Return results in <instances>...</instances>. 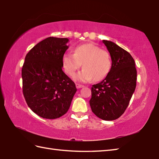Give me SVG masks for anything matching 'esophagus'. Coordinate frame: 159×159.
<instances>
[{
	"mask_svg": "<svg viewBox=\"0 0 159 159\" xmlns=\"http://www.w3.org/2000/svg\"><path fill=\"white\" fill-rule=\"evenodd\" d=\"M76 87L77 89H80V88H82V87H84L85 86H84L83 85H80V84L76 83Z\"/></svg>",
	"mask_w": 159,
	"mask_h": 159,
	"instance_id": "34e87169",
	"label": "esophagus"
}]
</instances>
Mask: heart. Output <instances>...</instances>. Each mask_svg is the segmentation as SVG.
Instances as JSON below:
<instances>
[{
	"instance_id": "heart-1",
	"label": "heart",
	"mask_w": 159,
	"mask_h": 159,
	"mask_svg": "<svg viewBox=\"0 0 159 159\" xmlns=\"http://www.w3.org/2000/svg\"><path fill=\"white\" fill-rule=\"evenodd\" d=\"M62 62L64 70L70 76H73L83 63V69L74 76V80L82 83L89 82L93 79L96 81L104 79L111 67L109 52L93 43L76 46L74 54L65 53Z\"/></svg>"
}]
</instances>
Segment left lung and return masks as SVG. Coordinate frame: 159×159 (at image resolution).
I'll list each match as a JSON object with an SVG mask.
<instances>
[{"label":"left lung","instance_id":"obj_1","mask_svg":"<svg viewBox=\"0 0 159 159\" xmlns=\"http://www.w3.org/2000/svg\"><path fill=\"white\" fill-rule=\"evenodd\" d=\"M102 42L112 61L105 79L93 85L89 104L92 112L103 120H115L126 111L135 90L137 70L130 54L116 43Z\"/></svg>","mask_w":159,"mask_h":159}]
</instances>
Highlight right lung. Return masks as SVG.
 <instances>
[{
	"label": "right lung",
	"instance_id": "right-lung-1",
	"mask_svg": "<svg viewBox=\"0 0 159 159\" xmlns=\"http://www.w3.org/2000/svg\"><path fill=\"white\" fill-rule=\"evenodd\" d=\"M67 38L49 37L26 54L22 68V92L33 112L44 119L67 113L76 87L62 70Z\"/></svg>",
	"mask_w": 159,
	"mask_h": 159
}]
</instances>
